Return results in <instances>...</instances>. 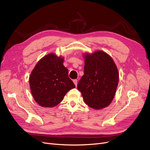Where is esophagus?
I'll return each mask as SVG.
<instances>
[{"label": "esophagus", "mask_w": 150, "mask_h": 150, "mask_svg": "<svg viewBox=\"0 0 150 150\" xmlns=\"http://www.w3.org/2000/svg\"><path fill=\"white\" fill-rule=\"evenodd\" d=\"M73 82H74L75 86H77V85H78V80H77V79H74L73 80Z\"/></svg>", "instance_id": "obj_1"}]
</instances>
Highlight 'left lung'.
<instances>
[{
    "instance_id": "left-lung-1",
    "label": "left lung",
    "mask_w": 150,
    "mask_h": 150,
    "mask_svg": "<svg viewBox=\"0 0 150 150\" xmlns=\"http://www.w3.org/2000/svg\"><path fill=\"white\" fill-rule=\"evenodd\" d=\"M84 57V75L78 89L88 106L100 110L110 105L115 97L118 71L112 58L101 51L86 54Z\"/></svg>"
}]
</instances>
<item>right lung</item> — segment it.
<instances>
[{"mask_svg":"<svg viewBox=\"0 0 150 150\" xmlns=\"http://www.w3.org/2000/svg\"><path fill=\"white\" fill-rule=\"evenodd\" d=\"M64 59L49 54L40 59L29 78L31 93L35 101L43 107H54L60 103L75 85L63 65Z\"/></svg>","mask_w":150,"mask_h":150,"instance_id":"add662e5","label":"right lung"}]
</instances>
